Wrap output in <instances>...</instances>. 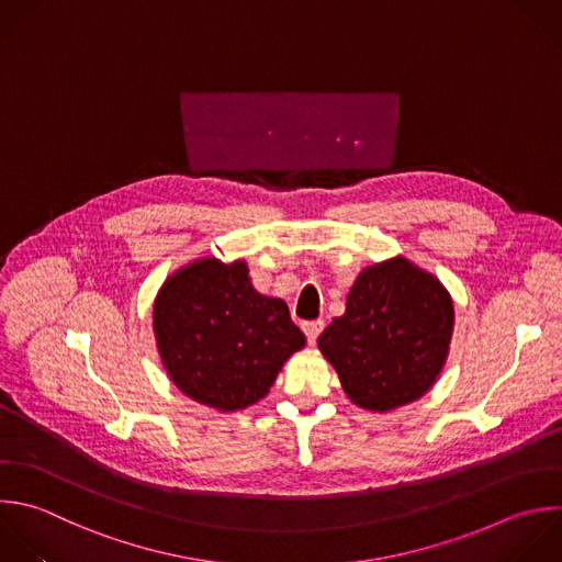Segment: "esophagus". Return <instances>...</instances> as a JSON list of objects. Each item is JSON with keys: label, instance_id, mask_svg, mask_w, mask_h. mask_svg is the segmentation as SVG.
<instances>
[{"label": "esophagus", "instance_id": "esophagus-1", "mask_svg": "<svg viewBox=\"0 0 562 562\" xmlns=\"http://www.w3.org/2000/svg\"><path fill=\"white\" fill-rule=\"evenodd\" d=\"M323 327H325V323H323L321 318H316V321H305V323H303V331H305V336H307L310 342H316V338L321 336Z\"/></svg>", "mask_w": 562, "mask_h": 562}]
</instances>
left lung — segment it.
Wrapping results in <instances>:
<instances>
[{"label":"left lung","instance_id":"left-lung-1","mask_svg":"<svg viewBox=\"0 0 562 562\" xmlns=\"http://www.w3.org/2000/svg\"><path fill=\"white\" fill-rule=\"evenodd\" d=\"M452 334L443 285L406 259L360 272L342 316L318 336L345 393L369 411L422 397L439 375Z\"/></svg>","mask_w":562,"mask_h":562}]
</instances>
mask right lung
<instances>
[{
  "mask_svg": "<svg viewBox=\"0 0 562 562\" xmlns=\"http://www.w3.org/2000/svg\"><path fill=\"white\" fill-rule=\"evenodd\" d=\"M154 329L178 389L220 411L261 400L305 345L288 305L252 290L244 261L202 259L176 272L156 299Z\"/></svg>",
  "mask_w": 562,
  "mask_h": 562,
  "instance_id": "obj_1",
  "label": "right lung"
}]
</instances>
